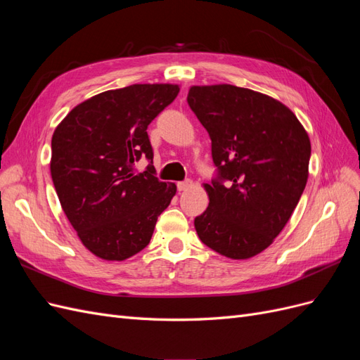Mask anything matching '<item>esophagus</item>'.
<instances>
[{
	"mask_svg": "<svg viewBox=\"0 0 360 360\" xmlns=\"http://www.w3.org/2000/svg\"><path fill=\"white\" fill-rule=\"evenodd\" d=\"M192 186V181L191 180H184V181H179L177 183V189L181 192V191H186Z\"/></svg>",
	"mask_w": 360,
	"mask_h": 360,
	"instance_id": "1",
	"label": "esophagus"
}]
</instances>
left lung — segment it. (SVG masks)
Segmentation results:
<instances>
[{
  "instance_id": "1",
  "label": "left lung",
  "mask_w": 360,
  "mask_h": 360,
  "mask_svg": "<svg viewBox=\"0 0 360 360\" xmlns=\"http://www.w3.org/2000/svg\"><path fill=\"white\" fill-rule=\"evenodd\" d=\"M188 103L209 132L216 167L195 230L217 254L254 257L282 231L307 186L309 136L285 105L242 86L195 85Z\"/></svg>"
}]
</instances>
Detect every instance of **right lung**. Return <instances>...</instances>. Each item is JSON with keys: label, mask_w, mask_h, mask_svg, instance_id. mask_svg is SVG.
<instances>
[{"label": "right lung", "mask_w": 360, "mask_h": 360, "mask_svg": "<svg viewBox=\"0 0 360 360\" xmlns=\"http://www.w3.org/2000/svg\"><path fill=\"white\" fill-rule=\"evenodd\" d=\"M172 84H134L75 106L52 135L51 176L69 222L102 259L123 261L143 250L176 184L155 174L147 127L172 103ZM146 155L149 165H131Z\"/></svg>", "instance_id": "obj_1"}]
</instances>
